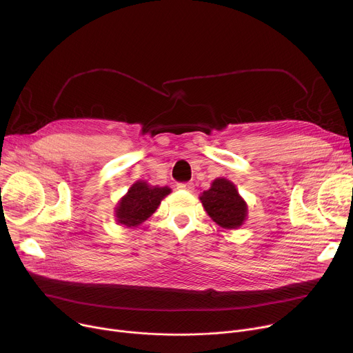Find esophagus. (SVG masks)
I'll use <instances>...</instances> for the list:
<instances>
[{
    "label": "esophagus",
    "mask_w": 353,
    "mask_h": 353,
    "mask_svg": "<svg viewBox=\"0 0 353 353\" xmlns=\"http://www.w3.org/2000/svg\"><path fill=\"white\" fill-rule=\"evenodd\" d=\"M177 188L191 192V191L194 190V184H192V183H179V184H177Z\"/></svg>",
    "instance_id": "esophagus-1"
}]
</instances>
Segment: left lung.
I'll return each instance as SVG.
<instances>
[{
	"label": "left lung",
	"instance_id": "1",
	"mask_svg": "<svg viewBox=\"0 0 353 353\" xmlns=\"http://www.w3.org/2000/svg\"><path fill=\"white\" fill-rule=\"evenodd\" d=\"M201 201L208 215L225 229H236L245 219V203L234 184L226 179H216L211 188L201 195Z\"/></svg>",
	"mask_w": 353,
	"mask_h": 353
}]
</instances>
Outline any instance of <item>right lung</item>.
<instances>
[{"label": "right lung", "instance_id": "add662e5", "mask_svg": "<svg viewBox=\"0 0 353 353\" xmlns=\"http://www.w3.org/2000/svg\"><path fill=\"white\" fill-rule=\"evenodd\" d=\"M170 192L168 187H149L143 181L135 183L120 201L116 211L117 221L125 226H137L146 221Z\"/></svg>", "mask_w": 353, "mask_h": 353}]
</instances>
